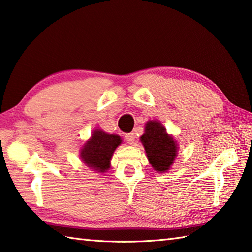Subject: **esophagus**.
<instances>
[{"instance_id":"obj_1","label":"esophagus","mask_w":252,"mask_h":252,"mask_svg":"<svg viewBox=\"0 0 252 252\" xmlns=\"http://www.w3.org/2000/svg\"><path fill=\"white\" fill-rule=\"evenodd\" d=\"M125 137H126V142L129 143V144H133V143H134V140H135V135H134V133H126V134L125 135Z\"/></svg>"}]
</instances>
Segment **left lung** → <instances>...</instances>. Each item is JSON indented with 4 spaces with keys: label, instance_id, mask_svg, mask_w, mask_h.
Listing matches in <instances>:
<instances>
[{
    "label": "left lung",
    "instance_id": "left-lung-1",
    "mask_svg": "<svg viewBox=\"0 0 252 252\" xmlns=\"http://www.w3.org/2000/svg\"><path fill=\"white\" fill-rule=\"evenodd\" d=\"M153 168L164 172L170 168L177 155V144L166 133V129L158 121H150L145 126V133L141 136Z\"/></svg>",
    "mask_w": 252,
    "mask_h": 252
}]
</instances>
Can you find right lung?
<instances>
[{"instance_id": "1", "label": "right lung", "mask_w": 252, "mask_h": 252, "mask_svg": "<svg viewBox=\"0 0 252 252\" xmlns=\"http://www.w3.org/2000/svg\"><path fill=\"white\" fill-rule=\"evenodd\" d=\"M120 143V136L107 134L100 130L94 131L92 139L82 149V159L94 170L103 172L110 167L109 162L113 152Z\"/></svg>"}]
</instances>
